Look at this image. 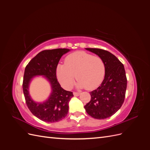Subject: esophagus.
<instances>
[{"label": "esophagus", "instance_id": "obj_1", "mask_svg": "<svg viewBox=\"0 0 150 150\" xmlns=\"http://www.w3.org/2000/svg\"><path fill=\"white\" fill-rule=\"evenodd\" d=\"M73 94H74V96H79L81 93H79V92H74Z\"/></svg>", "mask_w": 150, "mask_h": 150}]
</instances>
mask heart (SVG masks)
Segmentation results:
<instances>
[{"instance_id": "heart-1", "label": "heart", "mask_w": 150, "mask_h": 150, "mask_svg": "<svg viewBox=\"0 0 150 150\" xmlns=\"http://www.w3.org/2000/svg\"><path fill=\"white\" fill-rule=\"evenodd\" d=\"M57 80L63 88L69 89L76 78L78 88L93 90L100 86L105 78L106 66L102 58L84 51H78L68 55L65 64L56 67Z\"/></svg>"}]
</instances>
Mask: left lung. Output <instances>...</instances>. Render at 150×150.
I'll return each mask as SVG.
<instances>
[{
    "instance_id": "obj_1",
    "label": "left lung",
    "mask_w": 150,
    "mask_h": 150,
    "mask_svg": "<svg viewBox=\"0 0 150 150\" xmlns=\"http://www.w3.org/2000/svg\"><path fill=\"white\" fill-rule=\"evenodd\" d=\"M102 58L106 75L102 84L90 92L91 100L84 106L86 112L94 119L104 120L118 111L123 104L127 87L124 65L110 52L98 48H86Z\"/></svg>"
}]
</instances>
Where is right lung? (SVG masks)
Masks as SVG:
<instances>
[{
	"label": "right lung",
	"instance_id": "right-lung-1",
	"mask_svg": "<svg viewBox=\"0 0 150 150\" xmlns=\"http://www.w3.org/2000/svg\"><path fill=\"white\" fill-rule=\"evenodd\" d=\"M70 51L69 49L44 50L32 59L25 68L22 89L25 103L35 116L47 122H58L65 118L69 111L72 92L61 87L56 78V67L61 57ZM43 75L50 82L52 91L48 99L44 102H34L29 95L28 87L35 76Z\"/></svg>",
	"mask_w": 150,
	"mask_h": 150
}]
</instances>
